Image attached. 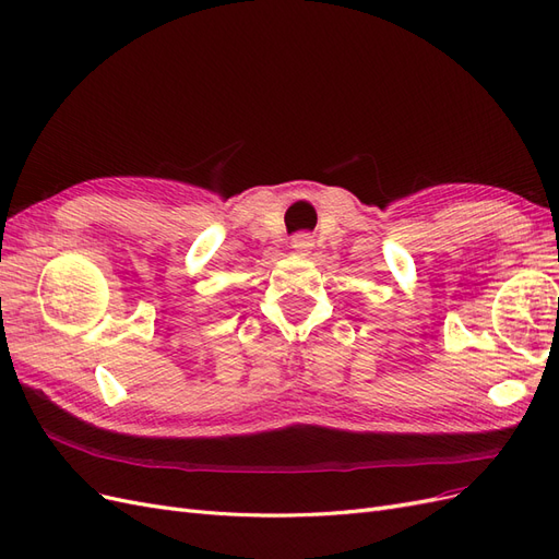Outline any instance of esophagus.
I'll use <instances>...</instances> for the list:
<instances>
[{"label": "esophagus", "mask_w": 559, "mask_h": 559, "mask_svg": "<svg viewBox=\"0 0 559 559\" xmlns=\"http://www.w3.org/2000/svg\"><path fill=\"white\" fill-rule=\"evenodd\" d=\"M293 248L297 250V253L306 255V253H309V250L313 248V237H311L309 231H299V234H295V237H293Z\"/></svg>", "instance_id": "34e87169"}]
</instances>
